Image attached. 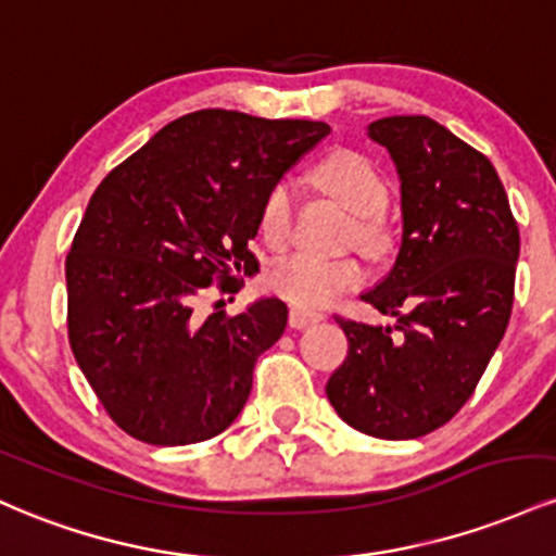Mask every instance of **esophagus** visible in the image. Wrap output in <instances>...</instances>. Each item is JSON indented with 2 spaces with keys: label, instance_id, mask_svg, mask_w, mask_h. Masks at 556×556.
Returning <instances> with one entry per match:
<instances>
[{
  "label": "esophagus",
  "instance_id": "obj_1",
  "mask_svg": "<svg viewBox=\"0 0 556 556\" xmlns=\"http://www.w3.org/2000/svg\"><path fill=\"white\" fill-rule=\"evenodd\" d=\"M320 320H323V312H315V309L291 307V312H289L291 328H307V326H312V323H320Z\"/></svg>",
  "mask_w": 556,
  "mask_h": 556
}]
</instances>
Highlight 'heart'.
<instances>
[{"mask_svg":"<svg viewBox=\"0 0 556 556\" xmlns=\"http://www.w3.org/2000/svg\"><path fill=\"white\" fill-rule=\"evenodd\" d=\"M315 180L323 189L359 215V244L383 247L380 212L389 204V186L370 160L357 152H333L315 167ZM296 189L291 180H278L267 191L260 210V233L270 247H283L294 230ZM365 280V267L354 257H320L312 252H294L278 257L267 267L265 283L273 294L283 296L294 307H326Z\"/></svg>","mask_w":556,"mask_h":556,"instance_id":"obj_1","label":"heart"}]
</instances>
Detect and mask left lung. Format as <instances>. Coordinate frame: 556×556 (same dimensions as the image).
<instances>
[{"label": "left lung", "instance_id": "left-lung-1", "mask_svg": "<svg viewBox=\"0 0 556 556\" xmlns=\"http://www.w3.org/2000/svg\"><path fill=\"white\" fill-rule=\"evenodd\" d=\"M402 194V244L362 299L394 326L336 317L346 359L326 394L346 426L376 439H420L472 396L507 330L520 230L489 157L426 115L380 117Z\"/></svg>", "mask_w": 556, "mask_h": 556}]
</instances>
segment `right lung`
Instances as JSON below:
<instances>
[{"mask_svg":"<svg viewBox=\"0 0 556 556\" xmlns=\"http://www.w3.org/2000/svg\"><path fill=\"white\" fill-rule=\"evenodd\" d=\"M330 128L199 110L157 130L93 191L65 260L67 336L93 394L128 435L184 446L244 409L254 362L289 309L262 296L199 320L212 280L236 289L267 191Z\"/></svg>","mask_w":556,"mask_h":556,"instance_id":"obj_1","label":"right lung"}]
</instances>
